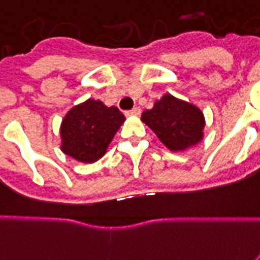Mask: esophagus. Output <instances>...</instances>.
<instances>
[{
	"mask_svg": "<svg viewBox=\"0 0 260 260\" xmlns=\"http://www.w3.org/2000/svg\"><path fill=\"white\" fill-rule=\"evenodd\" d=\"M141 114V110L138 107H134L133 110L126 112V116H138Z\"/></svg>",
	"mask_w": 260,
	"mask_h": 260,
	"instance_id": "1",
	"label": "esophagus"
}]
</instances>
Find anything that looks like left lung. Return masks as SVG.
<instances>
[{
    "label": "left lung",
    "instance_id": "8db88e82",
    "mask_svg": "<svg viewBox=\"0 0 260 260\" xmlns=\"http://www.w3.org/2000/svg\"><path fill=\"white\" fill-rule=\"evenodd\" d=\"M141 120L171 152H184L201 144L205 137V115L195 104L162 94L153 108L145 110Z\"/></svg>",
    "mask_w": 260,
    "mask_h": 260
}]
</instances>
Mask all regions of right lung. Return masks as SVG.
<instances>
[{
	"label": "right lung",
	"instance_id": "obj_1",
	"mask_svg": "<svg viewBox=\"0 0 260 260\" xmlns=\"http://www.w3.org/2000/svg\"><path fill=\"white\" fill-rule=\"evenodd\" d=\"M124 115L102 100L88 99L66 112L59 127L62 153L92 164L107 153L112 138L124 123Z\"/></svg>",
	"mask_w": 260,
	"mask_h": 260
}]
</instances>
